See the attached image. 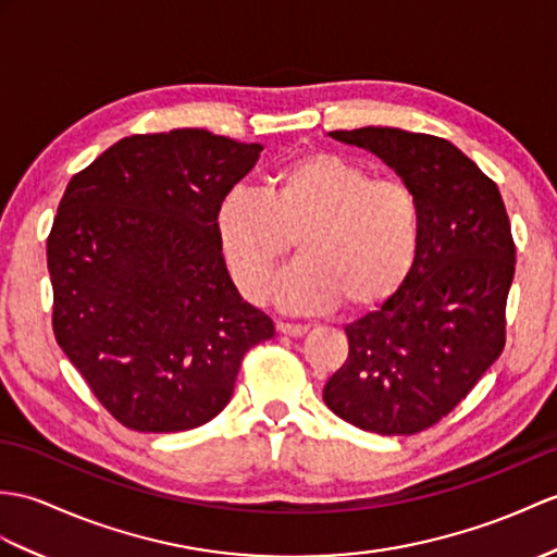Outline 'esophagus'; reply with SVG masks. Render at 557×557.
I'll list each match as a JSON object with an SVG mask.
<instances>
[{"label": "esophagus", "instance_id": "1", "mask_svg": "<svg viewBox=\"0 0 557 557\" xmlns=\"http://www.w3.org/2000/svg\"><path fill=\"white\" fill-rule=\"evenodd\" d=\"M277 332L280 334H289V337H301V334L308 332V325H301V322H277Z\"/></svg>", "mask_w": 557, "mask_h": 557}]
</instances>
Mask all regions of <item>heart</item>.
Instances as JSON below:
<instances>
[{
	"mask_svg": "<svg viewBox=\"0 0 557 557\" xmlns=\"http://www.w3.org/2000/svg\"><path fill=\"white\" fill-rule=\"evenodd\" d=\"M215 237L237 287L258 299L292 237L299 258L275 299L296 310H372L404 289L422 242L420 201L396 177L337 151H306L277 165L268 189L232 185L218 199Z\"/></svg>",
	"mask_w": 557,
	"mask_h": 557,
	"instance_id": "obj_1",
	"label": "heart"
}]
</instances>
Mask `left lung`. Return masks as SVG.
Masks as SVG:
<instances>
[{"label": "left lung", "instance_id": "8db88e82", "mask_svg": "<svg viewBox=\"0 0 557 557\" xmlns=\"http://www.w3.org/2000/svg\"><path fill=\"white\" fill-rule=\"evenodd\" d=\"M330 135L372 151L412 187L422 242L404 289L346 325L348 358L322 398L366 432L418 434L446 418L506 346L515 275L506 203L448 139L372 125Z\"/></svg>", "mask_w": 557, "mask_h": 557}]
</instances>
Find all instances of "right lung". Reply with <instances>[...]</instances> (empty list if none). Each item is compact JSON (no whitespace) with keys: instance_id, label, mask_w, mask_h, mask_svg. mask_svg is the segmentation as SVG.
Returning a JSON list of instances; mask_svg holds the SVG:
<instances>
[{"instance_id":"1","label":"right lung","mask_w":557,"mask_h":557,"mask_svg":"<svg viewBox=\"0 0 557 557\" xmlns=\"http://www.w3.org/2000/svg\"><path fill=\"white\" fill-rule=\"evenodd\" d=\"M261 151L199 127L131 135L63 191L47 237L51 327L127 430L213 420L249 348L275 334L239 296L213 225L218 199Z\"/></svg>"}]
</instances>
